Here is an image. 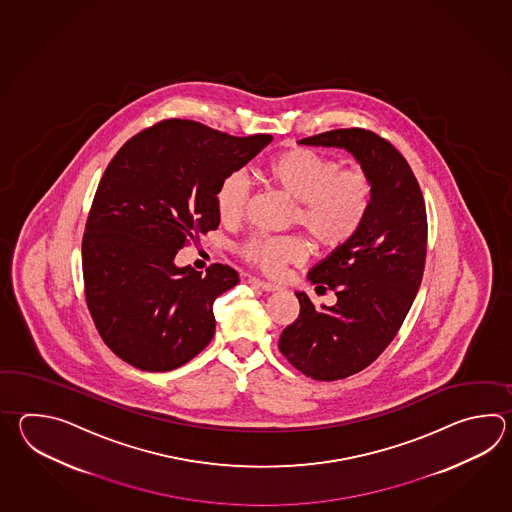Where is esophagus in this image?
<instances>
[{
  "label": "esophagus",
  "instance_id": "esophagus-1",
  "mask_svg": "<svg viewBox=\"0 0 512 512\" xmlns=\"http://www.w3.org/2000/svg\"><path fill=\"white\" fill-rule=\"evenodd\" d=\"M249 283H251V285H256V287H260L261 291H267V293L280 291V287H278V285H274V283L263 282V280H260V278H249Z\"/></svg>",
  "mask_w": 512,
  "mask_h": 512
}]
</instances>
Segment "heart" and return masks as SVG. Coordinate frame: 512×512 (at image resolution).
<instances>
[{
    "mask_svg": "<svg viewBox=\"0 0 512 512\" xmlns=\"http://www.w3.org/2000/svg\"><path fill=\"white\" fill-rule=\"evenodd\" d=\"M258 174L267 185L280 188L296 201L293 221L307 232L318 249L335 251L353 240L368 219L375 183L368 170L342 163L311 148H289L265 159ZM252 186L243 172L227 175L218 192L219 218L240 221L251 201ZM309 245L302 236L252 234L238 254L269 276L282 274L291 263L305 260Z\"/></svg>",
    "mask_w": 512,
    "mask_h": 512,
    "instance_id": "heart-1",
    "label": "heart"
}]
</instances>
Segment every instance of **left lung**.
<instances>
[{
  "label": "left lung",
  "mask_w": 512,
  "mask_h": 512,
  "mask_svg": "<svg viewBox=\"0 0 512 512\" xmlns=\"http://www.w3.org/2000/svg\"><path fill=\"white\" fill-rule=\"evenodd\" d=\"M300 142L346 148L375 183L359 234L309 272L316 289L335 291L337 304L316 309L307 294L296 293L300 315L278 344L305 377L338 381L368 368L390 346L414 304L425 272V199L403 153L375 131H324Z\"/></svg>",
  "instance_id": "1"
}]
</instances>
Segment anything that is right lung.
I'll list each match as a JSON object with an SVG mask.
<instances>
[{"mask_svg":"<svg viewBox=\"0 0 512 512\" xmlns=\"http://www.w3.org/2000/svg\"><path fill=\"white\" fill-rule=\"evenodd\" d=\"M272 141L166 119L124 142L98 183L82 240L84 293L98 335L142 371H170L207 348L212 305L240 282L229 265L175 267L177 251L219 225L218 192Z\"/></svg>","mask_w":512,"mask_h":512,"instance_id":"1","label":"right lung"}]
</instances>
